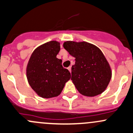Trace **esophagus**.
<instances>
[{
    "instance_id": "1",
    "label": "esophagus",
    "mask_w": 133,
    "mask_h": 133,
    "mask_svg": "<svg viewBox=\"0 0 133 133\" xmlns=\"http://www.w3.org/2000/svg\"><path fill=\"white\" fill-rule=\"evenodd\" d=\"M68 70H69L71 72V66H69V68H68Z\"/></svg>"
}]
</instances>
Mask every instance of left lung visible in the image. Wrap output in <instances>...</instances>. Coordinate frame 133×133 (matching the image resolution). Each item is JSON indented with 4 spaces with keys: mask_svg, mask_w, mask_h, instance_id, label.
<instances>
[{
    "mask_svg": "<svg viewBox=\"0 0 133 133\" xmlns=\"http://www.w3.org/2000/svg\"><path fill=\"white\" fill-rule=\"evenodd\" d=\"M63 46L75 58L71 80L78 92L89 97L104 92L111 79V71L100 49L87 42L66 41Z\"/></svg>",
    "mask_w": 133,
    "mask_h": 133,
    "instance_id": "obj_1",
    "label": "left lung"
}]
</instances>
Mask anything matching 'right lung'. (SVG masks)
<instances>
[{
    "instance_id": "obj_1",
    "label": "right lung",
    "mask_w": 133,
    "mask_h": 133,
    "mask_svg": "<svg viewBox=\"0 0 133 133\" xmlns=\"http://www.w3.org/2000/svg\"><path fill=\"white\" fill-rule=\"evenodd\" d=\"M61 49L58 42L52 41L37 47L32 54L26 77L32 89L43 98H51L61 93L71 73L57 58Z\"/></svg>"
}]
</instances>
